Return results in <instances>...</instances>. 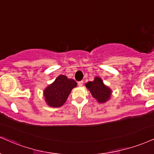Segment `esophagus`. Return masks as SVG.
Listing matches in <instances>:
<instances>
[{
	"instance_id": "esophagus-1",
	"label": "esophagus",
	"mask_w": 154,
	"mask_h": 154,
	"mask_svg": "<svg viewBox=\"0 0 154 154\" xmlns=\"http://www.w3.org/2000/svg\"><path fill=\"white\" fill-rule=\"evenodd\" d=\"M83 83H84V82L83 81H79V82H78V86L79 87H82L83 85Z\"/></svg>"
}]
</instances>
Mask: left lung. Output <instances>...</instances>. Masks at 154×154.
Segmentation results:
<instances>
[{
  "mask_svg": "<svg viewBox=\"0 0 154 154\" xmlns=\"http://www.w3.org/2000/svg\"><path fill=\"white\" fill-rule=\"evenodd\" d=\"M86 87L90 90L92 97L97 99L99 103H104L110 98V89L105 86L99 77H95L93 82L87 83Z\"/></svg>",
  "mask_w": 154,
  "mask_h": 154,
  "instance_id": "8db88e82",
  "label": "left lung"
}]
</instances>
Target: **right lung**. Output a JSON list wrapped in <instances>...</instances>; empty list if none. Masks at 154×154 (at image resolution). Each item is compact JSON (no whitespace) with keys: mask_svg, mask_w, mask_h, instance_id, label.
<instances>
[{"mask_svg":"<svg viewBox=\"0 0 154 154\" xmlns=\"http://www.w3.org/2000/svg\"><path fill=\"white\" fill-rule=\"evenodd\" d=\"M77 87L74 79H68L66 76L59 75L54 82L44 90V98L51 107H58L65 103L72 88Z\"/></svg>","mask_w":154,"mask_h":154,"instance_id":"add662e5","label":"right lung"}]
</instances>
